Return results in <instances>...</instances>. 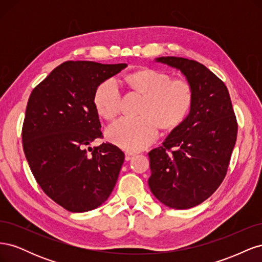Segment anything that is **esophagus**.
Here are the masks:
<instances>
[{"mask_svg": "<svg viewBox=\"0 0 262 262\" xmlns=\"http://www.w3.org/2000/svg\"><path fill=\"white\" fill-rule=\"evenodd\" d=\"M133 156H134V154H133V153L126 152V153H125V161H130Z\"/></svg>", "mask_w": 262, "mask_h": 262, "instance_id": "obj_1", "label": "esophagus"}]
</instances>
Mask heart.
<instances>
[{
    "label": "heart",
    "mask_w": 262,
    "mask_h": 262,
    "mask_svg": "<svg viewBox=\"0 0 262 262\" xmlns=\"http://www.w3.org/2000/svg\"><path fill=\"white\" fill-rule=\"evenodd\" d=\"M129 81L146 94L139 117L124 116L110 124L106 136L125 150L136 152L152 144L163 128H175L185 120L193 102V90L186 80H172L161 71L143 70L133 73ZM122 92L116 77L101 82L94 93V106L106 119L115 118L121 110Z\"/></svg>",
    "instance_id": "1"
}]
</instances>
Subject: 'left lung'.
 <instances>
[{"label":"left lung","instance_id":"8db88e82","mask_svg":"<svg viewBox=\"0 0 262 262\" xmlns=\"http://www.w3.org/2000/svg\"><path fill=\"white\" fill-rule=\"evenodd\" d=\"M155 61L186 76L193 90V102L163 145L148 153V186L166 207L190 209L207 200L225 178L238 125L227 87L208 68L177 57Z\"/></svg>","mask_w":262,"mask_h":262}]
</instances>
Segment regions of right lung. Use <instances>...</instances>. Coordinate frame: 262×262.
Wrapping results in <instances>:
<instances>
[{"label": "right lung", "instance_id": "obj_1", "mask_svg": "<svg viewBox=\"0 0 262 262\" xmlns=\"http://www.w3.org/2000/svg\"><path fill=\"white\" fill-rule=\"evenodd\" d=\"M124 68L125 63L67 61L29 96L21 131L24 152L43 192L70 212L98 208L117 182L122 150L110 143L87 146L101 138L94 93Z\"/></svg>", "mask_w": 262, "mask_h": 262}]
</instances>
